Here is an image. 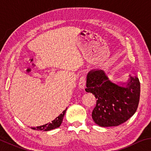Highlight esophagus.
Masks as SVG:
<instances>
[{
  "mask_svg": "<svg viewBox=\"0 0 151 151\" xmlns=\"http://www.w3.org/2000/svg\"><path fill=\"white\" fill-rule=\"evenodd\" d=\"M86 85V79L84 76H82L78 82V86L80 88H84Z\"/></svg>",
  "mask_w": 151,
  "mask_h": 151,
  "instance_id": "34e87169",
  "label": "esophagus"
}]
</instances>
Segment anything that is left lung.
<instances>
[{"label": "left lung", "instance_id": "8db88e82", "mask_svg": "<svg viewBox=\"0 0 151 151\" xmlns=\"http://www.w3.org/2000/svg\"><path fill=\"white\" fill-rule=\"evenodd\" d=\"M85 91L97 99L92 117L100 127L122 124L133 115L139 105L140 86L137 76H129L126 83H115L104 70H92L86 76Z\"/></svg>", "mask_w": 151, "mask_h": 151}]
</instances>
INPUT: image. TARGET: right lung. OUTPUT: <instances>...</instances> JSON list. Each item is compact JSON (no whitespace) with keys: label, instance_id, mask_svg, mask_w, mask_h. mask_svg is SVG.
I'll list each match as a JSON object with an SVG mask.
<instances>
[{"label":"right lung","instance_id":"add662e5","mask_svg":"<svg viewBox=\"0 0 151 151\" xmlns=\"http://www.w3.org/2000/svg\"><path fill=\"white\" fill-rule=\"evenodd\" d=\"M65 112H66V110L63 112V114H60L59 116L57 117L54 121H52L51 122H48V123L42 125V126H39L37 127H31V129L33 130H37V131H50V130L57 129V128L59 127L60 126L61 123H62L63 117L65 116Z\"/></svg>","mask_w":151,"mask_h":151}]
</instances>
